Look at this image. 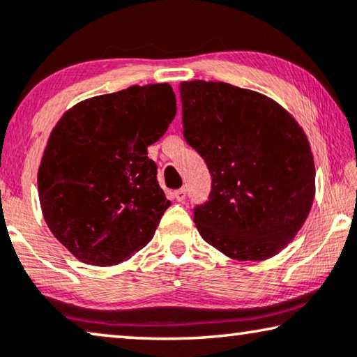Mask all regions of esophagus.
<instances>
[{
	"label": "esophagus",
	"mask_w": 357,
	"mask_h": 357,
	"mask_svg": "<svg viewBox=\"0 0 357 357\" xmlns=\"http://www.w3.org/2000/svg\"><path fill=\"white\" fill-rule=\"evenodd\" d=\"M174 196H175V199L182 203V201H185V198H187V190H185V188H178V190L174 193Z\"/></svg>",
	"instance_id": "esophagus-1"
}]
</instances>
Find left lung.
<instances>
[{"label": "left lung", "mask_w": 357, "mask_h": 357, "mask_svg": "<svg viewBox=\"0 0 357 357\" xmlns=\"http://www.w3.org/2000/svg\"><path fill=\"white\" fill-rule=\"evenodd\" d=\"M183 137L209 169L208 201L196 229L238 261L275 256L301 229L316 191V169L303 128L261 93L224 82L180 85Z\"/></svg>", "instance_id": "left-lung-1"}]
</instances>
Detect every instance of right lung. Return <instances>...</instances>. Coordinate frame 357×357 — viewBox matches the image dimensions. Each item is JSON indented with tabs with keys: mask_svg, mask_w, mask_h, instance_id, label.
Wrapping results in <instances>:
<instances>
[{
	"mask_svg": "<svg viewBox=\"0 0 357 357\" xmlns=\"http://www.w3.org/2000/svg\"><path fill=\"white\" fill-rule=\"evenodd\" d=\"M177 114L169 84L90 98L59 119L38 169L50 230L77 259L114 266L153 238L170 206L148 158Z\"/></svg>",
	"mask_w": 357,
	"mask_h": 357,
	"instance_id": "add662e5",
	"label": "right lung"
}]
</instances>
